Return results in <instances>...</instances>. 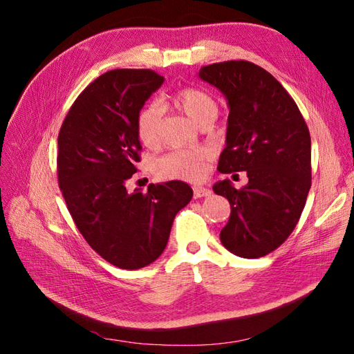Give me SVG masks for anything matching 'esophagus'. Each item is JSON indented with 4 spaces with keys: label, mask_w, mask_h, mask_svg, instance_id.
I'll use <instances>...</instances> for the list:
<instances>
[{
    "label": "esophagus",
    "mask_w": 354,
    "mask_h": 354,
    "mask_svg": "<svg viewBox=\"0 0 354 354\" xmlns=\"http://www.w3.org/2000/svg\"><path fill=\"white\" fill-rule=\"evenodd\" d=\"M211 190L208 187L203 186H194V196L195 198H203V196H209Z\"/></svg>",
    "instance_id": "esophagus-1"
}]
</instances>
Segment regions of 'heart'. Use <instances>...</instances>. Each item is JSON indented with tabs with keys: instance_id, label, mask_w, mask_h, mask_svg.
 Segmentation results:
<instances>
[{
	"instance_id": "obj_1",
	"label": "heart",
	"mask_w": 354,
	"mask_h": 354,
	"mask_svg": "<svg viewBox=\"0 0 354 354\" xmlns=\"http://www.w3.org/2000/svg\"><path fill=\"white\" fill-rule=\"evenodd\" d=\"M174 103L190 120L202 124L209 118H216L218 106L216 99L201 88H183L174 94ZM162 131V108L158 103H149L137 118V134L147 147H156L160 143ZM202 151H174L158 159L156 174L162 178L198 180L203 176Z\"/></svg>"
}]
</instances>
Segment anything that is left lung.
Listing matches in <instances>:
<instances>
[{
    "label": "left lung",
    "mask_w": 354,
    "mask_h": 354,
    "mask_svg": "<svg viewBox=\"0 0 354 354\" xmlns=\"http://www.w3.org/2000/svg\"><path fill=\"white\" fill-rule=\"evenodd\" d=\"M199 78L229 104L223 174L246 171L248 185L212 186L230 202L221 243L238 257L259 259L281 246L295 229L312 186V140L294 99L273 75L246 60L203 66Z\"/></svg>",
    "instance_id": "8db88e82"
}]
</instances>
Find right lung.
I'll list each match as a JSON object with an SVG mask.
<instances>
[{
	"instance_id": "obj_1",
	"label": "right lung",
	"mask_w": 354,
	"mask_h": 354,
	"mask_svg": "<svg viewBox=\"0 0 354 354\" xmlns=\"http://www.w3.org/2000/svg\"><path fill=\"white\" fill-rule=\"evenodd\" d=\"M164 82L149 69H115L94 80L73 102L57 145L59 187L78 230L106 261L125 270L164 252L176 214L194 196L173 180L128 192L142 151L137 118Z\"/></svg>"
}]
</instances>
